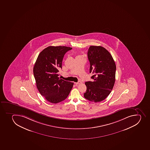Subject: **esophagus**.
<instances>
[{
	"instance_id": "esophagus-1",
	"label": "esophagus",
	"mask_w": 150,
	"mask_h": 150,
	"mask_svg": "<svg viewBox=\"0 0 150 150\" xmlns=\"http://www.w3.org/2000/svg\"><path fill=\"white\" fill-rule=\"evenodd\" d=\"M75 83L76 84H81V81H78L77 83Z\"/></svg>"
}]
</instances>
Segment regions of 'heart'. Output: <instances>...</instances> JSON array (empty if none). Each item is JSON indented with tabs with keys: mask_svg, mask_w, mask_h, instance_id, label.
Instances as JSON below:
<instances>
[{
	"mask_svg": "<svg viewBox=\"0 0 150 150\" xmlns=\"http://www.w3.org/2000/svg\"><path fill=\"white\" fill-rule=\"evenodd\" d=\"M81 57V56H78V57Z\"/></svg>",
	"mask_w": 150,
	"mask_h": 150,
	"instance_id": "heart-1",
	"label": "heart"
}]
</instances>
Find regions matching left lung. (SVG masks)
Here are the masks:
<instances>
[{"mask_svg": "<svg viewBox=\"0 0 150 150\" xmlns=\"http://www.w3.org/2000/svg\"><path fill=\"white\" fill-rule=\"evenodd\" d=\"M89 72L94 74L92 81H86L84 97L98 103L105 100L111 93L115 82L116 66L110 52L101 46H90L87 52Z\"/></svg>", "mask_w": 150, "mask_h": 150, "instance_id": "left-lung-1", "label": "left lung"}]
</instances>
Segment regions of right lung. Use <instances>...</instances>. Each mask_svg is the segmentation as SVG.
<instances>
[{
	"instance_id": "add662e5",
	"label": "right lung",
	"mask_w": 150,
	"mask_h": 150,
	"mask_svg": "<svg viewBox=\"0 0 150 150\" xmlns=\"http://www.w3.org/2000/svg\"><path fill=\"white\" fill-rule=\"evenodd\" d=\"M72 47L50 46L43 50L37 57L33 67V74L37 89L47 101L57 103L69 96L73 83L58 77L64 54Z\"/></svg>"
}]
</instances>
